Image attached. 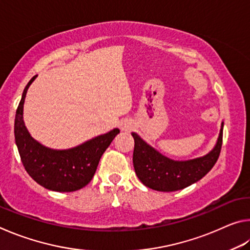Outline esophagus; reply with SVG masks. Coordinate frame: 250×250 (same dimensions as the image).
I'll list each match as a JSON object with an SVG mask.
<instances>
[{"label": "esophagus", "mask_w": 250, "mask_h": 250, "mask_svg": "<svg viewBox=\"0 0 250 250\" xmlns=\"http://www.w3.org/2000/svg\"><path fill=\"white\" fill-rule=\"evenodd\" d=\"M119 128L121 131H125V132H129L133 129V125L130 120H124L119 124Z\"/></svg>", "instance_id": "obj_1"}]
</instances>
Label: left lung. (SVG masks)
Segmentation results:
<instances>
[{"mask_svg": "<svg viewBox=\"0 0 250 250\" xmlns=\"http://www.w3.org/2000/svg\"><path fill=\"white\" fill-rule=\"evenodd\" d=\"M223 126L222 122L216 146L209 153L188 161L168 159L132 132L135 174L143 184L155 191L173 192L188 188L205 176L216 163L222 149Z\"/></svg>", "mask_w": 250, "mask_h": 250, "instance_id": "obj_1", "label": "left lung"}]
</instances>
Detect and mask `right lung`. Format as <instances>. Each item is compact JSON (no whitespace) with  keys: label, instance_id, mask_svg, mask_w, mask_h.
Instances as JSON below:
<instances>
[{"label":"right lung","instance_id":"add662e5","mask_svg":"<svg viewBox=\"0 0 250 250\" xmlns=\"http://www.w3.org/2000/svg\"><path fill=\"white\" fill-rule=\"evenodd\" d=\"M35 78L25 87L15 115L14 135L21 160L29 176L43 188L55 192L77 191L94 177L101 155L120 130L113 129L68 150H53L41 145L32 138L23 120L25 97Z\"/></svg>","mask_w":250,"mask_h":250}]
</instances>
